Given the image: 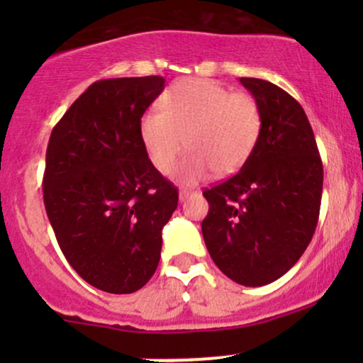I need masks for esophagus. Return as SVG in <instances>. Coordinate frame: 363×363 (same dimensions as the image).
<instances>
[{
    "label": "esophagus",
    "mask_w": 363,
    "mask_h": 363,
    "mask_svg": "<svg viewBox=\"0 0 363 363\" xmlns=\"http://www.w3.org/2000/svg\"><path fill=\"white\" fill-rule=\"evenodd\" d=\"M193 193H194V191H191V189H181V191H179V199H181V201H184V199L189 198V196Z\"/></svg>",
    "instance_id": "obj_1"
}]
</instances>
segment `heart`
<instances>
[{"label":"heart","mask_w":363,"mask_h":363,"mask_svg":"<svg viewBox=\"0 0 363 363\" xmlns=\"http://www.w3.org/2000/svg\"><path fill=\"white\" fill-rule=\"evenodd\" d=\"M261 129V107L252 95L206 78H184L165 90L160 111L145 112L140 136L160 174H169L182 150H189L176 176L194 184L211 170L216 176L237 172L256 148Z\"/></svg>","instance_id":"1"}]
</instances>
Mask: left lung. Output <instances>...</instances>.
Returning <instances> with one entry per match:
<instances>
[{
	"instance_id": "left-lung-1",
	"label": "left lung",
	"mask_w": 363,
	"mask_h": 363,
	"mask_svg": "<svg viewBox=\"0 0 363 363\" xmlns=\"http://www.w3.org/2000/svg\"><path fill=\"white\" fill-rule=\"evenodd\" d=\"M261 107L256 148L237 174L203 191L201 230L211 259L244 286L283 277L318 227L323 162L302 106L273 83L240 78Z\"/></svg>"
}]
</instances>
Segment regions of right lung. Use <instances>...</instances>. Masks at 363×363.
Listing matches in <instances>:
<instances>
[{"label": "right lung", "instance_id": "obj_1", "mask_svg": "<svg viewBox=\"0 0 363 363\" xmlns=\"http://www.w3.org/2000/svg\"><path fill=\"white\" fill-rule=\"evenodd\" d=\"M162 77L99 80L56 124L45 152L44 205L62 254L86 283L133 294L155 273L177 187L140 136Z\"/></svg>", "mask_w": 363, "mask_h": 363}]
</instances>
